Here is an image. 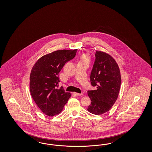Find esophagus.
Listing matches in <instances>:
<instances>
[{"label": "esophagus", "mask_w": 152, "mask_h": 152, "mask_svg": "<svg viewBox=\"0 0 152 152\" xmlns=\"http://www.w3.org/2000/svg\"><path fill=\"white\" fill-rule=\"evenodd\" d=\"M73 94H75V95H77V96H80V95H83V94H79V93H77V92H73Z\"/></svg>", "instance_id": "34e87169"}]
</instances>
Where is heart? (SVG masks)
<instances>
[{
	"instance_id": "1",
	"label": "heart",
	"mask_w": 152,
	"mask_h": 152,
	"mask_svg": "<svg viewBox=\"0 0 152 152\" xmlns=\"http://www.w3.org/2000/svg\"><path fill=\"white\" fill-rule=\"evenodd\" d=\"M90 60V56L88 53H84L81 56L80 61H88Z\"/></svg>"
}]
</instances>
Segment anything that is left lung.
Masks as SVG:
<instances>
[{
    "instance_id": "8db88e82",
    "label": "left lung",
    "mask_w": 152,
    "mask_h": 152,
    "mask_svg": "<svg viewBox=\"0 0 152 152\" xmlns=\"http://www.w3.org/2000/svg\"><path fill=\"white\" fill-rule=\"evenodd\" d=\"M90 81L97 90L88 91L91 104L88 110L95 115H101L110 110L116 101L121 85L119 67L111 56L96 51Z\"/></svg>"
}]
</instances>
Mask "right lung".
Segmentation results:
<instances>
[{
	"mask_svg": "<svg viewBox=\"0 0 152 152\" xmlns=\"http://www.w3.org/2000/svg\"><path fill=\"white\" fill-rule=\"evenodd\" d=\"M77 49L57 50L42 56L30 74L31 96L40 110L48 116L58 115L71 96L62 88L58 89V74L64 64L76 55Z\"/></svg>",
	"mask_w": 152,
	"mask_h": 152,
	"instance_id": "obj_1",
	"label": "right lung"
}]
</instances>
